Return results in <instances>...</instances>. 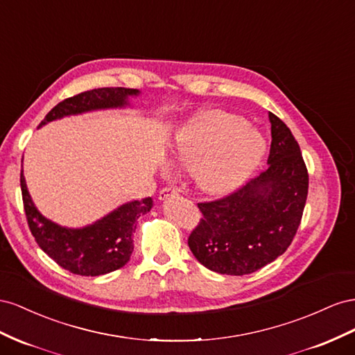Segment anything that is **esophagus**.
<instances>
[{"label":"esophagus","mask_w":355,"mask_h":355,"mask_svg":"<svg viewBox=\"0 0 355 355\" xmlns=\"http://www.w3.org/2000/svg\"><path fill=\"white\" fill-rule=\"evenodd\" d=\"M175 195H178L177 189L168 186V187H164V189H162V190L159 191V199L165 200V199H168V198H171V196H175Z\"/></svg>","instance_id":"obj_1"}]
</instances>
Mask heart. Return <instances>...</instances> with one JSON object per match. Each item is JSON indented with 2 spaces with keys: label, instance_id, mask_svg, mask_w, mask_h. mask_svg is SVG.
Returning a JSON list of instances; mask_svg holds the SVG:
<instances>
[{
  "label": "heart",
  "instance_id": "heart-1",
  "mask_svg": "<svg viewBox=\"0 0 355 355\" xmlns=\"http://www.w3.org/2000/svg\"><path fill=\"white\" fill-rule=\"evenodd\" d=\"M175 160L207 193L220 195L238 187L265 153V141L248 129V121L226 111H209L177 135Z\"/></svg>",
  "mask_w": 355,
  "mask_h": 355
}]
</instances>
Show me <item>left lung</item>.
Instances as JSON below:
<instances>
[{"label":"left lung","mask_w":355,"mask_h":355,"mask_svg":"<svg viewBox=\"0 0 355 355\" xmlns=\"http://www.w3.org/2000/svg\"><path fill=\"white\" fill-rule=\"evenodd\" d=\"M269 168L227 196L200 202L189 247L200 265L223 275H247L290 247L308 196V169L291 130L269 113Z\"/></svg>","instance_id":"1"}]
</instances>
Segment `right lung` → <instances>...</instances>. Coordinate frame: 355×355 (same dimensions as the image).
<instances>
[{"label": "right lung", "instance_id": "1", "mask_svg": "<svg viewBox=\"0 0 355 355\" xmlns=\"http://www.w3.org/2000/svg\"><path fill=\"white\" fill-rule=\"evenodd\" d=\"M139 90L128 87H99L71 96L49 111L43 126L64 116L82 114L86 111L120 108L129 105L128 98L137 96ZM24 208L29 230L38 247L53 259L60 268L82 277L105 275L123 268L134 251L135 221L153 207L151 198L132 200L111 211L110 214L80 229L56 225L40 214L26 189L24 171H20Z\"/></svg>", "mask_w": 355, "mask_h": 355}]
</instances>
